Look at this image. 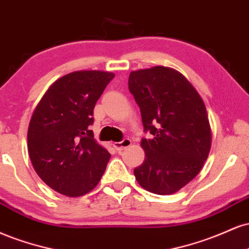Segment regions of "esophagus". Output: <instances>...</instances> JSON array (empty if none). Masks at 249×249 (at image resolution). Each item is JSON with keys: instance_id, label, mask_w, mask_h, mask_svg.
<instances>
[{"instance_id": "esophagus-1", "label": "esophagus", "mask_w": 249, "mask_h": 249, "mask_svg": "<svg viewBox=\"0 0 249 249\" xmlns=\"http://www.w3.org/2000/svg\"><path fill=\"white\" fill-rule=\"evenodd\" d=\"M130 144H131V141L129 139H124L122 141L114 143L113 147L116 149V151H122L124 149L130 147Z\"/></svg>"}]
</instances>
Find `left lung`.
Segmentation results:
<instances>
[{"label":"left lung","mask_w":249,"mask_h":249,"mask_svg":"<svg viewBox=\"0 0 249 249\" xmlns=\"http://www.w3.org/2000/svg\"><path fill=\"white\" fill-rule=\"evenodd\" d=\"M129 92L141 110L144 162L134 169L143 189L171 195L199 174L211 149V128L200 95L174 69L155 66L129 74Z\"/></svg>","instance_id":"obj_1"}]
</instances>
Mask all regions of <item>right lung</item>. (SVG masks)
Returning a JSON list of instances; mask_svg holds the SVG:
<instances>
[{"label":"right lung","mask_w":249,"mask_h":249,"mask_svg":"<svg viewBox=\"0 0 249 249\" xmlns=\"http://www.w3.org/2000/svg\"><path fill=\"white\" fill-rule=\"evenodd\" d=\"M114 78L110 72L77 71L50 86L32 114L28 150L37 175L54 191L83 196L98 185L110 154L95 142L93 109Z\"/></svg>","instance_id":"obj_1"}]
</instances>
